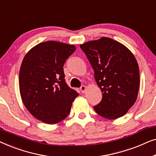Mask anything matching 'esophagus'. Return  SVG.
I'll list each match as a JSON object with an SVG mask.
<instances>
[{"label":"esophagus","instance_id":"obj_1","mask_svg":"<svg viewBox=\"0 0 156 156\" xmlns=\"http://www.w3.org/2000/svg\"><path fill=\"white\" fill-rule=\"evenodd\" d=\"M86 89H87V87L84 86V85L80 87V91H82V93H83V94H84L85 91H86Z\"/></svg>","mask_w":156,"mask_h":156}]
</instances>
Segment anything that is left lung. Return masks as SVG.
<instances>
[{
  "mask_svg": "<svg viewBox=\"0 0 156 156\" xmlns=\"http://www.w3.org/2000/svg\"><path fill=\"white\" fill-rule=\"evenodd\" d=\"M80 48L103 93L101 101L94 109L108 119L125 115L136 102L140 86L139 67L135 57L123 44L105 37L87 42Z\"/></svg>",
  "mask_w": 156,
  "mask_h": 156,
  "instance_id": "8db88e82",
  "label": "left lung"
}]
</instances>
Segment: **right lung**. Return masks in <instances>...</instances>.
Masks as SVG:
<instances>
[{"instance_id": "1", "label": "right lung", "mask_w": 156, "mask_h": 156, "mask_svg": "<svg viewBox=\"0 0 156 156\" xmlns=\"http://www.w3.org/2000/svg\"><path fill=\"white\" fill-rule=\"evenodd\" d=\"M75 50L73 44L47 41L23 58L19 74L21 98L29 112L42 122L55 124L65 119L79 94L67 84L63 70Z\"/></svg>"}]
</instances>
